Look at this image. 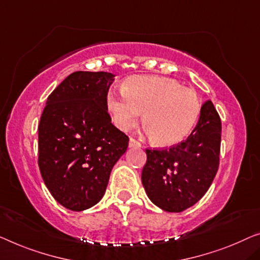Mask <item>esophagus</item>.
<instances>
[{
  "instance_id": "obj_1",
  "label": "esophagus",
  "mask_w": 260,
  "mask_h": 260,
  "mask_svg": "<svg viewBox=\"0 0 260 260\" xmlns=\"http://www.w3.org/2000/svg\"><path fill=\"white\" fill-rule=\"evenodd\" d=\"M140 142H139L138 140H135L134 138H131L129 139V147L131 148H133V147H140Z\"/></svg>"
}]
</instances>
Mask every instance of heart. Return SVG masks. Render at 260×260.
<instances>
[{
	"instance_id": "heart-1",
	"label": "heart",
	"mask_w": 260,
	"mask_h": 260,
	"mask_svg": "<svg viewBox=\"0 0 260 260\" xmlns=\"http://www.w3.org/2000/svg\"><path fill=\"white\" fill-rule=\"evenodd\" d=\"M106 105L114 125L125 132L138 125L143 112L147 132L161 146L183 140L201 113V100L195 91L162 76L129 77L118 93H107Z\"/></svg>"
}]
</instances>
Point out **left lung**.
<instances>
[{
	"instance_id": "obj_1",
	"label": "left lung",
	"mask_w": 260,
	"mask_h": 260,
	"mask_svg": "<svg viewBox=\"0 0 260 260\" xmlns=\"http://www.w3.org/2000/svg\"><path fill=\"white\" fill-rule=\"evenodd\" d=\"M220 134V118L208 100L184 141L169 149H146L141 181L149 200L168 212H181L199 202L218 169Z\"/></svg>"
}]
</instances>
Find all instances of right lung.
<instances>
[{"instance_id":"1","label":"right lung","mask_w":260,"mask_h":260,"mask_svg":"<svg viewBox=\"0 0 260 260\" xmlns=\"http://www.w3.org/2000/svg\"><path fill=\"white\" fill-rule=\"evenodd\" d=\"M113 80L110 72H73L48 96L42 113L41 175L53 199L69 210H86L103 199L111 170L128 147V137L107 112Z\"/></svg>"}]
</instances>
